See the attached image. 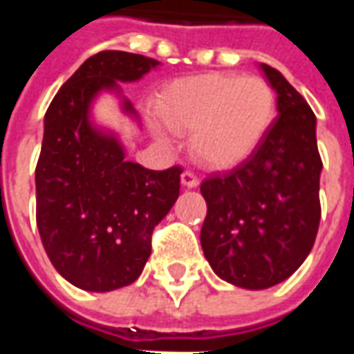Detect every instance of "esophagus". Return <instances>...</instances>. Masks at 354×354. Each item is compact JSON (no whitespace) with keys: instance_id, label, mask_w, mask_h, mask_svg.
Returning <instances> with one entry per match:
<instances>
[{"instance_id":"obj_1","label":"esophagus","mask_w":354,"mask_h":354,"mask_svg":"<svg viewBox=\"0 0 354 354\" xmlns=\"http://www.w3.org/2000/svg\"><path fill=\"white\" fill-rule=\"evenodd\" d=\"M182 185L184 187H197L199 185V178L192 170H184L182 172Z\"/></svg>"}]
</instances>
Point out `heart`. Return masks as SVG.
I'll return each mask as SVG.
<instances>
[{
	"label": "heart",
	"mask_w": 354,
	"mask_h": 354,
	"mask_svg": "<svg viewBox=\"0 0 354 354\" xmlns=\"http://www.w3.org/2000/svg\"><path fill=\"white\" fill-rule=\"evenodd\" d=\"M157 113L170 131L192 132L189 146L203 165L230 169L263 142L277 115V96L260 75L203 73L167 87Z\"/></svg>",
	"instance_id": "obj_1"
}]
</instances>
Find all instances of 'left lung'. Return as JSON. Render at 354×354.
Wrapping results in <instances>:
<instances>
[{"instance_id":"left-lung-1","label":"left lung","mask_w":354,"mask_h":354,"mask_svg":"<svg viewBox=\"0 0 354 354\" xmlns=\"http://www.w3.org/2000/svg\"><path fill=\"white\" fill-rule=\"evenodd\" d=\"M261 72L277 91L279 115L246 161L201 184L205 258L220 279L248 290L286 281L320 223L317 117L279 70L261 64Z\"/></svg>"}]
</instances>
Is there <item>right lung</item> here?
Here are the masks:
<instances>
[{"instance_id":"obj_1","label":"right lung","mask_w":354,"mask_h":354,"mask_svg":"<svg viewBox=\"0 0 354 354\" xmlns=\"http://www.w3.org/2000/svg\"><path fill=\"white\" fill-rule=\"evenodd\" d=\"M159 62L124 50L87 58L60 87L45 113L35 167V220L58 273L73 286L109 292L132 284L151 254V233L180 195L182 167L149 170L124 161L119 140L96 129L91 104L119 94ZM124 113L136 117L123 98Z\"/></svg>"}]
</instances>
